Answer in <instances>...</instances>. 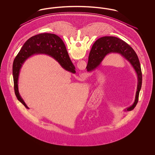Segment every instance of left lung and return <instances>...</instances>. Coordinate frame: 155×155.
I'll return each instance as SVG.
<instances>
[{
  "label": "left lung",
  "mask_w": 155,
  "mask_h": 155,
  "mask_svg": "<svg viewBox=\"0 0 155 155\" xmlns=\"http://www.w3.org/2000/svg\"><path fill=\"white\" fill-rule=\"evenodd\" d=\"M111 53H119L123 56L130 63L137 74L138 85L135 101L132 106L125 110H133L138 101L142 86V75L140 62L138 56L129 45L117 37H103L98 39L93 45L89 53L88 64L86 68L88 72L95 70L101 64L105 56Z\"/></svg>",
  "instance_id": "obj_1"
}]
</instances>
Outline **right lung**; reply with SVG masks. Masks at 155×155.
Instances as JSON below:
<instances>
[{
    "instance_id": "obj_1",
    "label": "right lung",
    "mask_w": 155,
    "mask_h": 155,
    "mask_svg": "<svg viewBox=\"0 0 155 155\" xmlns=\"http://www.w3.org/2000/svg\"><path fill=\"white\" fill-rule=\"evenodd\" d=\"M37 54H46L51 56L64 69L75 73V67L67 51L65 45L58 35L43 33L31 37L23 45L21 50L15 58L13 64V76L15 94L17 99L29 109L20 95L18 80L20 71L25 60Z\"/></svg>"
}]
</instances>
